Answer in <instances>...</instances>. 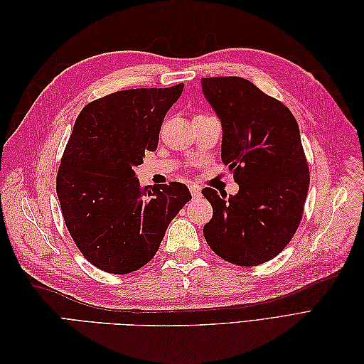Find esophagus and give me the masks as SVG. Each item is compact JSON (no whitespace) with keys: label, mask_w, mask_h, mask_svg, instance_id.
Instances as JSON below:
<instances>
[{"label":"esophagus","mask_w":364,"mask_h":364,"mask_svg":"<svg viewBox=\"0 0 364 364\" xmlns=\"http://www.w3.org/2000/svg\"><path fill=\"white\" fill-rule=\"evenodd\" d=\"M190 186V191H191V196L193 197H200L202 196V193H200V188L197 185H188Z\"/></svg>","instance_id":"34e87169"}]
</instances>
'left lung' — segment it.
I'll return each instance as SVG.
<instances>
[{
    "label": "left lung",
    "mask_w": 364,
    "mask_h": 364,
    "mask_svg": "<svg viewBox=\"0 0 364 364\" xmlns=\"http://www.w3.org/2000/svg\"><path fill=\"white\" fill-rule=\"evenodd\" d=\"M202 91L222 121V161L234 171L235 196L203 188L213 218L203 235L237 266L267 262L290 243L310 186L297 121L277 98L241 77H205Z\"/></svg>",
    "instance_id": "obj_1"
}]
</instances>
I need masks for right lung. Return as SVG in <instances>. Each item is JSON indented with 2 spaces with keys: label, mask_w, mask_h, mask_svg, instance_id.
Wrapping results in <instances>:
<instances>
[{
  "label": "right lung",
  "mask_w": 364,
  "mask_h": 364,
  "mask_svg": "<svg viewBox=\"0 0 364 364\" xmlns=\"http://www.w3.org/2000/svg\"><path fill=\"white\" fill-rule=\"evenodd\" d=\"M183 83L105 95L77 117L56 179L75 246L95 267L126 274L156 255L190 190L181 182L141 186L135 167L155 151L165 114Z\"/></svg>",
  "instance_id": "right-lung-1"
}]
</instances>
